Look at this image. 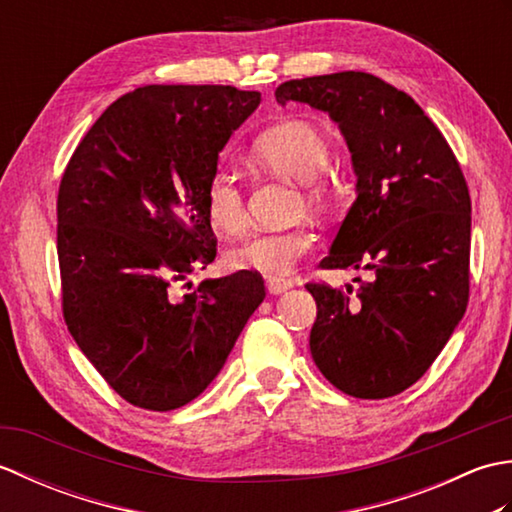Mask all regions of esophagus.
I'll list each match as a JSON object with an SVG mask.
<instances>
[{"label": "esophagus", "mask_w": 512, "mask_h": 512, "mask_svg": "<svg viewBox=\"0 0 512 512\" xmlns=\"http://www.w3.org/2000/svg\"><path fill=\"white\" fill-rule=\"evenodd\" d=\"M292 286H295V281H292V279H279V277H270V279L266 281V288H268L270 295H281V292L290 290Z\"/></svg>", "instance_id": "obj_1"}]
</instances>
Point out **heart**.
<instances>
[{
  "label": "heart",
  "mask_w": 512,
  "mask_h": 512,
  "mask_svg": "<svg viewBox=\"0 0 512 512\" xmlns=\"http://www.w3.org/2000/svg\"><path fill=\"white\" fill-rule=\"evenodd\" d=\"M253 156L284 176L303 182V195L310 204H323L330 198V180L323 169L330 158V143L321 129L288 118L275 123L257 136ZM204 213L213 228L224 233H239L246 224L242 189L226 173H213L204 189ZM312 246V233L303 226L279 228L250 235L228 253V264L235 270H255L262 275H288Z\"/></svg>",
  "instance_id": "1"
}]
</instances>
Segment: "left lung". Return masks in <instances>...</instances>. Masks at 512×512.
<instances>
[{"instance_id":"1","label":"left lung","mask_w":512,"mask_h":512,"mask_svg":"<svg viewBox=\"0 0 512 512\" xmlns=\"http://www.w3.org/2000/svg\"><path fill=\"white\" fill-rule=\"evenodd\" d=\"M277 103H308L339 123L356 200L321 268H365L317 301L310 352L343 394L378 400L411 387L436 361L469 303L471 195L447 138L409 94L367 72L281 83Z\"/></svg>"}]
</instances>
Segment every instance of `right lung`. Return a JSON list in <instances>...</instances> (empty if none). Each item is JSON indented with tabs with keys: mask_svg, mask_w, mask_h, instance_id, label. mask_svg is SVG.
Instances as JSON below:
<instances>
[{
	"mask_svg": "<svg viewBox=\"0 0 512 512\" xmlns=\"http://www.w3.org/2000/svg\"><path fill=\"white\" fill-rule=\"evenodd\" d=\"M259 101L233 85H145L107 107L63 171V319L129 405L171 411L198 398L266 297L250 270L171 292L215 259L204 189Z\"/></svg>",
	"mask_w": 512,
	"mask_h": 512,
	"instance_id": "right-lung-1",
	"label": "right lung"
}]
</instances>
